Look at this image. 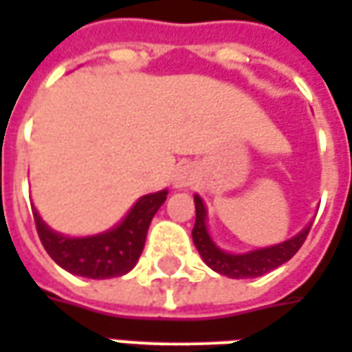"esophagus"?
<instances>
[{
    "mask_svg": "<svg viewBox=\"0 0 352 352\" xmlns=\"http://www.w3.org/2000/svg\"><path fill=\"white\" fill-rule=\"evenodd\" d=\"M197 182V170L191 165L178 166V170L173 176V186L176 189H186V187L193 186Z\"/></svg>",
    "mask_w": 352,
    "mask_h": 352,
    "instance_id": "1",
    "label": "esophagus"
}]
</instances>
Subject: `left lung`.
<instances>
[{
  "instance_id": "left-lung-1",
  "label": "left lung",
  "mask_w": 352,
  "mask_h": 352,
  "mask_svg": "<svg viewBox=\"0 0 352 352\" xmlns=\"http://www.w3.org/2000/svg\"><path fill=\"white\" fill-rule=\"evenodd\" d=\"M195 212H197V219H195L193 232H191L195 248L199 250L202 261L212 270L232 279L258 278V276L276 270L278 266H281L296 255V251L302 248V243L306 242L309 229H311V225H307L306 229L296 236H292L287 242L234 255V253L219 250L214 240L210 238L206 227V208H204V202L199 195H195Z\"/></svg>"
}]
</instances>
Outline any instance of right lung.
Instances as JSON below:
<instances>
[{
	"label": "right lung",
	"instance_id": "1",
	"mask_svg": "<svg viewBox=\"0 0 352 352\" xmlns=\"http://www.w3.org/2000/svg\"><path fill=\"white\" fill-rule=\"evenodd\" d=\"M166 193L168 191L163 189L144 195L118 227L86 238H69L54 232L50 227H46L35 208L33 219L43 248L63 270L89 279L118 278L135 268L144 250L151 217L166 201Z\"/></svg>",
	"mask_w": 352,
	"mask_h": 352
}]
</instances>
